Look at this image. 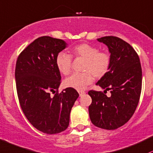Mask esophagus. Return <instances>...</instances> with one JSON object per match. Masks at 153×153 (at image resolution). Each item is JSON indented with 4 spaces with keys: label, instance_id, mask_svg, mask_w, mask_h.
I'll return each mask as SVG.
<instances>
[{
    "label": "esophagus",
    "instance_id": "esophagus-1",
    "mask_svg": "<svg viewBox=\"0 0 153 153\" xmlns=\"http://www.w3.org/2000/svg\"><path fill=\"white\" fill-rule=\"evenodd\" d=\"M78 93H79V96H83L84 94H85V92L83 91V90H79Z\"/></svg>",
    "mask_w": 153,
    "mask_h": 153
}]
</instances>
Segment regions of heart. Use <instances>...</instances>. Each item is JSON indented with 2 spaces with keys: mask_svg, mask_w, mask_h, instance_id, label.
<instances>
[{
  "mask_svg": "<svg viewBox=\"0 0 153 153\" xmlns=\"http://www.w3.org/2000/svg\"><path fill=\"white\" fill-rule=\"evenodd\" d=\"M76 57L85 59L83 73H76L65 79L64 85L66 88L78 90H84L96 78L104 76L111 66V56L106 52H100L98 47L91 44L82 43L74 46L71 50ZM55 63L59 71L64 75H68L71 71L72 57L65 52H60L57 55Z\"/></svg>",
  "mask_w": 153,
  "mask_h": 153,
  "instance_id": "heart-1",
  "label": "heart"
}]
</instances>
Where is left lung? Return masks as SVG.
I'll use <instances>...</instances> for the list:
<instances>
[{"label": "left lung", "instance_id": "8db88e82", "mask_svg": "<svg viewBox=\"0 0 153 153\" xmlns=\"http://www.w3.org/2000/svg\"><path fill=\"white\" fill-rule=\"evenodd\" d=\"M97 40L108 47L111 63L108 73L96 85L105 89L104 92L110 90L111 96L90 90L89 115L94 126L114 130L126 124L137 107L142 91V67L138 54L123 39L104 36Z\"/></svg>", "mask_w": 153, "mask_h": 153}]
</instances>
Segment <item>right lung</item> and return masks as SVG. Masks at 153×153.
Returning a JSON list of instances; mask_svg holds the SVG:
<instances>
[{"label":"right lung","mask_w":153,"mask_h":153,"mask_svg":"<svg viewBox=\"0 0 153 153\" xmlns=\"http://www.w3.org/2000/svg\"><path fill=\"white\" fill-rule=\"evenodd\" d=\"M62 39L42 36L18 56L15 68L18 99L33 127L47 134L65 131L79 93L73 88L57 92L61 76L55 63L57 54L66 47ZM56 93L53 97L51 92Z\"/></svg>","instance_id":"obj_1"}]
</instances>
